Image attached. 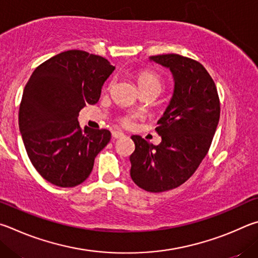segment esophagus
Returning <instances> with one entry per match:
<instances>
[{"label": "esophagus", "instance_id": "34e87169", "mask_svg": "<svg viewBox=\"0 0 258 258\" xmlns=\"http://www.w3.org/2000/svg\"><path fill=\"white\" fill-rule=\"evenodd\" d=\"M112 137L114 138V139L123 138V137H124V134L121 133V132H113V133H112Z\"/></svg>", "mask_w": 258, "mask_h": 258}]
</instances>
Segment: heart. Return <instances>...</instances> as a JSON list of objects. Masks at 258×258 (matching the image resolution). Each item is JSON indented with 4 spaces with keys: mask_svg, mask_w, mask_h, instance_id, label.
Instances as JSON below:
<instances>
[{
    "mask_svg": "<svg viewBox=\"0 0 258 258\" xmlns=\"http://www.w3.org/2000/svg\"><path fill=\"white\" fill-rule=\"evenodd\" d=\"M137 83L139 86V89L144 92V90H150V89H154L160 92L162 89V80L159 76L154 72L151 71H143L137 77ZM132 117L129 116H124L122 119V123L124 125H130L132 124Z\"/></svg>",
    "mask_w": 258,
    "mask_h": 258,
    "instance_id": "obj_1",
    "label": "heart"
}]
</instances>
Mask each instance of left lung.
Here are the masks:
<instances>
[{
	"label": "left lung",
	"mask_w": 258,
	"mask_h": 258,
	"mask_svg": "<svg viewBox=\"0 0 258 258\" xmlns=\"http://www.w3.org/2000/svg\"><path fill=\"white\" fill-rule=\"evenodd\" d=\"M168 68L174 81L169 105L155 130L162 142L155 146L134 135L130 175L138 187L162 192L186 182L210 150L220 119L218 90L200 62L179 54L150 56Z\"/></svg>",
	"instance_id": "left-lung-1"
}]
</instances>
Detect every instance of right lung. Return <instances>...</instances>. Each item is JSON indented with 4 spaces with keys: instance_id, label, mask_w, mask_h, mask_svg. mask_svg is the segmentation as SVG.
<instances>
[{
    "instance_id": "right-lung-1",
    "label": "right lung",
    "mask_w": 258,
    "mask_h": 258,
    "mask_svg": "<svg viewBox=\"0 0 258 258\" xmlns=\"http://www.w3.org/2000/svg\"><path fill=\"white\" fill-rule=\"evenodd\" d=\"M114 69L106 58L71 49L48 58L30 76L20 103L19 129L34 168L52 184L68 188L84 182L110 142L106 129L81 130L78 115L86 104L98 102Z\"/></svg>"
}]
</instances>
